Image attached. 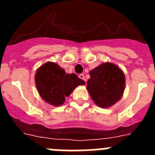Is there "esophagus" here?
<instances>
[{"label": "esophagus", "instance_id": "1", "mask_svg": "<svg viewBox=\"0 0 155 155\" xmlns=\"http://www.w3.org/2000/svg\"><path fill=\"white\" fill-rule=\"evenodd\" d=\"M79 78L81 79V80H82V81H85V78H84V74H81L79 75Z\"/></svg>", "mask_w": 155, "mask_h": 155}]
</instances>
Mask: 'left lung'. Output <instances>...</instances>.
<instances>
[{"mask_svg": "<svg viewBox=\"0 0 155 155\" xmlns=\"http://www.w3.org/2000/svg\"><path fill=\"white\" fill-rule=\"evenodd\" d=\"M125 87V75L115 64L105 63L90 71L87 89L93 101L102 108L120 99Z\"/></svg>", "mask_w": 155, "mask_h": 155, "instance_id": "left-lung-1", "label": "left lung"}]
</instances>
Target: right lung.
Listing matches in <instances>:
<instances>
[{
	"mask_svg": "<svg viewBox=\"0 0 155 155\" xmlns=\"http://www.w3.org/2000/svg\"><path fill=\"white\" fill-rule=\"evenodd\" d=\"M35 81L40 96L53 105H62L65 96L70 95L77 86L84 84L75 74H67L60 66L50 62L38 69Z\"/></svg>",
	"mask_w": 155,
	"mask_h": 155,
	"instance_id": "1",
	"label": "right lung"
}]
</instances>
